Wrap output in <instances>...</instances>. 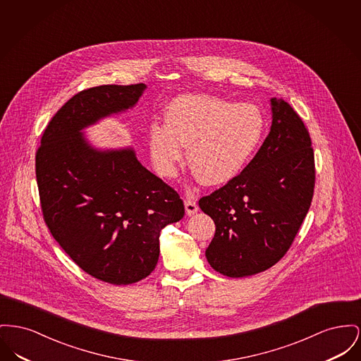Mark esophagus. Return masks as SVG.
I'll use <instances>...</instances> for the list:
<instances>
[{
    "mask_svg": "<svg viewBox=\"0 0 361 361\" xmlns=\"http://www.w3.org/2000/svg\"><path fill=\"white\" fill-rule=\"evenodd\" d=\"M184 204H185V212H187L188 215H192V214H195V212L199 210V207H197L196 202H195V200H191V199H187Z\"/></svg>",
    "mask_w": 361,
    "mask_h": 361,
    "instance_id": "1",
    "label": "esophagus"
}]
</instances>
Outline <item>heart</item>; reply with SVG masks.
<instances>
[{
    "mask_svg": "<svg viewBox=\"0 0 361 361\" xmlns=\"http://www.w3.org/2000/svg\"><path fill=\"white\" fill-rule=\"evenodd\" d=\"M264 128V116L254 105L209 94L180 97L166 110V124L149 126V157L157 173L171 178L183 161V146H188L196 177L206 185H222L251 162Z\"/></svg>",
    "mask_w": 361,
    "mask_h": 361,
    "instance_id": "b5f03b06",
    "label": "heart"
}]
</instances>
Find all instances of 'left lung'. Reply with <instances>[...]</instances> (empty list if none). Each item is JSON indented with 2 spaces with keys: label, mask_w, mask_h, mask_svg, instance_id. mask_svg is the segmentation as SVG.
Listing matches in <instances>:
<instances>
[{
  "label": "left lung",
  "mask_w": 361,
  "mask_h": 361,
  "mask_svg": "<svg viewBox=\"0 0 361 361\" xmlns=\"http://www.w3.org/2000/svg\"><path fill=\"white\" fill-rule=\"evenodd\" d=\"M270 133L235 178L199 200L215 234L206 257L232 278L274 266L290 248L310 210L315 187L311 137L300 116L282 98H271Z\"/></svg>",
  "instance_id": "left-lung-1"
}]
</instances>
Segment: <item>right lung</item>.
Returning a JSON list of instances; mask_svg holds the SVG:
<instances>
[{
    "mask_svg": "<svg viewBox=\"0 0 361 361\" xmlns=\"http://www.w3.org/2000/svg\"><path fill=\"white\" fill-rule=\"evenodd\" d=\"M146 85L83 90L43 132L35 173L43 219L69 257L99 281L128 285L149 276L159 233L184 216L178 193L132 149L92 147L82 130L135 106Z\"/></svg>",
    "mask_w": 361,
    "mask_h": 361,
    "instance_id": "1",
    "label": "right lung"
}]
</instances>
